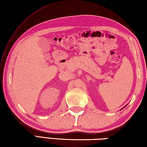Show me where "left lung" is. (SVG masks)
I'll return each instance as SVG.
<instances>
[{
	"label": "left lung",
	"instance_id": "obj_1",
	"mask_svg": "<svg viewBox=\"0 0 147 147\" xmlns=\"http://www.w3.org/2000/svg\"><path fill=\"white\" fill-rule=\"evenodd\" d=\"M126 106H127V105H126V106H125V107H126ZM124 107H123V108H122V109H123V108H124Z\"/></svg>",
	"mask_w": 147,
	"mask_h": 147
}]
</instances>
